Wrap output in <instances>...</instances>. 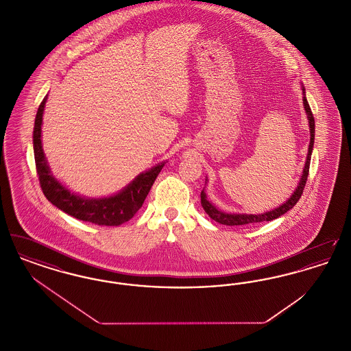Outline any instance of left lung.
I'll list each match as a JSON object with an SVG mask.
<instances>
[{
    "label": "left lung",
    "mask_w": 351,
    "mask_h": 351,
    "mask_svg": "<svg viewBox=\"0 0 351 351\" xmlns=\"http://www.w3.org/2000/svg\"><path fill=\"white\" fill-rule=\"evenodd\" d=\"M302 93H304V109L306 112L308 116V122H309V130H311V142H309V147H308V155H306V162L304 166V171L301 175L300 183L298 185V188L295 189V192L292 193V196L282 204L280 206L275 208L274 210H269L262 215H234V213H226L222 210H218L217 208L208 200L204 189L201 191V205L204 208V210L206 212V215L212 219H215L218 223L222 225H228V226H238V225H247V223H258V222H263V221H272L275 218L283 216L284 213H287L289 209H292L296 202L300 200L302 191L305 188V184L308 180V173H309V165H311V156H312V150H313V143H315V118L312 114L311 106L308 104V101L305 99V89L302 86Z\"/></svg>",
    "instance_id": "8db88e82"
}]
</instances>
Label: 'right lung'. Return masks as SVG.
<instances>
[{"instance_id":"obj_1","label":"right lung","mask_w":351,"mask_h":351,"mask_svg":"<svg viewBox=\"0 0 351 351\" xmlns=\"http://www.w3.org/2000/svg\"><path fill=\"white\" fill-rule=\"evenodd\" d=\"M47 96L40 102L35 125H34V158L40 188L52 205L72 217L85 222H92L100 226H118L132 219L141 209L145 199L150 192L156 176L165 163H159L146 172H142L132 183L125 186L119 193L104 199H86L72 193L51 173L45 152L42 149V119Z\"/></svg>"}]
</instances>
